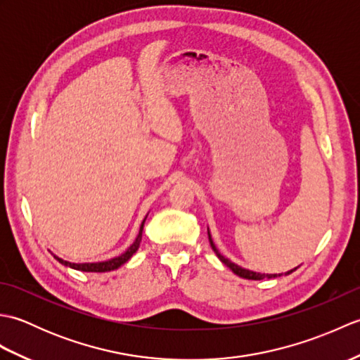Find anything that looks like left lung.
I'll return each mask as SVG.
<instances>
[{"label": "left lung", "instance_id": "left-lung-1", "mask_svg": "<svg viewBox=\"0 0 360 360\" xmlns=\"http://www.w3.org/2000/svg\"><path fill=\"white\" fill-rule=\"evenodd\" d=\"M209 241H210V246H212V249L215 250V254L218 255V258L221 259V262H223L229 269H232V272H235L236 275H240V277H243V278H248V280H263V278H275V277H280V275H283V274H258V272H252V271H248V269H243V267H240V266H236L235 263H232L231 259H227V258H224L223 255L219 254L218 252V249L215 248V244H213V241H212V236H210V233H209ZM295 269H292V271H289V272H286V274H290V272H294Z\"/></svg>", "mask_w": 360, "mask_h": 360}]
</instances>
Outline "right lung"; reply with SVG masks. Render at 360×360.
Segmentation results:
<instances>
[{"instance_id": "right-lung-1", "label": "right lung", "mask_w": 360, "mask_h": 360, "mask_svg": "<svg viewBox=\"0 0 360 360\" xmlns=\"http://www.w3.org/2000/svg\"><path fill=\"white\" fill-rule=\"evenodd\" d=\"M147 218V217H145ZM143 223L145 219L142 221L141 224V229H139V235L136 236V241L131 244L127 249V252H124L120 257H116V258H111L108 259V262H101V263H82V264H77V263H70V262H65V259L56 257L60 263L65 264V266H70L72 267V269H77V271H83V272H108V271H114L117 269V267H120L124 263H127L129 258L133 257L134 252L139 249V244H141V240H142V231H143Z\"/></svg>"}]
</instances>
